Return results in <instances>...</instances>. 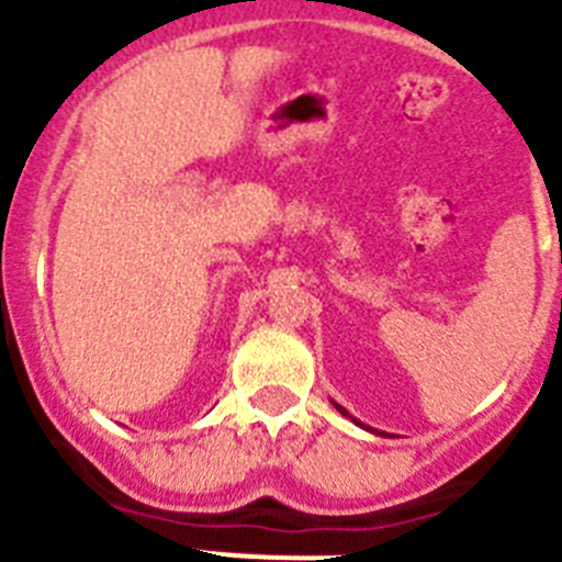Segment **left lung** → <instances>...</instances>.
Listing matches in <instances>:
<instances>
[{
    "label": "left lung",
    "mask_w": 562,
    "mask_h": 562,
    "mask_svg": "<svg viewBox=\"0 0 562 562\" xmlns=\"http://www.w3.org/2000/svg\"><path fill=\"white\" fill-rule=\"evenodd\" d=\"M335 408H337V411H340V414H342V416H349V419H351V422H357V419H355V416H351V414H349V411H346V408H340V405H337V402H335Z\"/></svg>",
    "instance_id": "8db88e82"
}]
</instances>
